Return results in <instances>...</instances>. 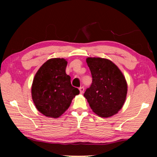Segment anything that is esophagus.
<instances>
[{"label": "esophagus", "instance_id": "1", "mask_svg": "<svg viewBox=\"0 0 157 157\" xmlns=\"http://www.w3.org/2000/svg\"><path fill=\"white\" fill-rule=\"evenodd\" d=\"M79 91H80V94H83L84 91V88L83 86H80L79 88Z\"/></svg>", "mask_w": 157, "mask_h": 157}]
</instances>
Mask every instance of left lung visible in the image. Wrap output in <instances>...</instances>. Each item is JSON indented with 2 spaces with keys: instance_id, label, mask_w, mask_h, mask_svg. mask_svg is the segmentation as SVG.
Masks as SVG:
<instances>
[{
  "instance_id": "8db88e82",
  "label": "left lung",
  "mask_w": 157,
  "mask_h": 157,
  "mask_svg": "<svg viewBox=\"0 0 157 157\" xmlns=\"http://www.w3.org/2000/svg\"><path fill=\"white\" fill-rule=\"evenodd\" d=\"M92 75V84L84 96L94 113L109 118L121 109L126 99L127 84L120 69L105 58H86Z\"/></svg>"
}]
</instances>
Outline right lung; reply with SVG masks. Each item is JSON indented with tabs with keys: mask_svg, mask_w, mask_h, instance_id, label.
Masks as SVG:
<instances>
[{
	"mask_svg": "<svg viewBox=\"0 0 157 157\" xmlns=\"http://www.w3.org/2000/svg\"><path fill=\"white\" fill-rule=\"evenodd\" d=\"M67 61L52 58L37 71L32 85V98L39 112L50 118H59L70 107L73 98L79 94L66 73Z\"/></svg>",
	"mask_w": 157,
	"mask_h": 157,
	"instance_id": "obj_1",
	"label": "right lung"
}]
</instances>
